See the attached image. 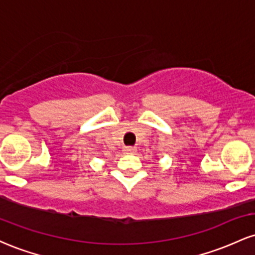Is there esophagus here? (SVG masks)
Listing matches in <instances>:
<instances>
[{
    "label": "esophagus",
    "instance_id": "esophagus-1",
    "mask_svg": "<svg viewBox=\"0 0 255 255\" xmlns=\"http://www.w3.org/2000/svg\"><path fill=\"white\" fill-rule=\"evenodd\" d=\"M124 151L126 153H134V152L136 151V148L133 147V146H127V147L124 148Z\"/></svg>",
    "mask_w": 255,
    "mask_h": 255
}]
</instances>
